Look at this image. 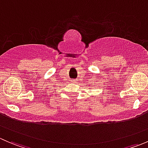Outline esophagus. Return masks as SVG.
I'll use <instances>...</instances> for the list:
<instances>
[{"label": "esophagus", "mask_w": 148, "mask_h": 148, "mask_svg": "<svg viewBox=\"0 0 148 148\" xmlns=\"http://www.w3.org/2000/svg\"><path fill=\"white\" fill-rule=\"evenodd\" d=\"M76 82V80H73V82Z\"/></svg>", "instance_id": "obj_1"}]
</instances>
